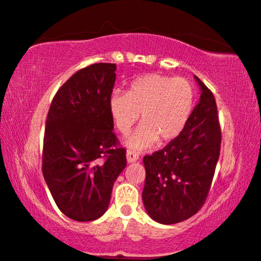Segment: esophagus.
Wrapping results in <instances>:
<instances>
[{"mask_svg":"<svg viewBox=\"0 0 261 261\" xmlns=\"http://www.w3.org/2000/svg\"><path fill=\"white\" fill-rule=\"evenodd\" d=\"M138 155L134 151H130V150H127L126 151V160H127V163H135L136 161H138Z\"/></svg>","mask_w":261,"mask_h":261,"instance_id":"esophagus-1","label":"esophagus"}]
</instances>
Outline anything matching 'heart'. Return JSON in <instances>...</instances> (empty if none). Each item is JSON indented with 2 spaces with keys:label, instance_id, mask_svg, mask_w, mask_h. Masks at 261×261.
<instances>
[{
  "label": "heart",
  "instance_id": "obj_1",
  "mask_svg": "<svg viewBox=\"0 0 261 261\" xmlns=\"http://www.w3.org/2000/svg\"><path fill=\"white\" fill-rule=\"evenodd\" d=\"M195 106L192 83L182 76L150 73L130 83L126 93L115 91L109 99V111L116 129L125 135L137 122L142 124L124 139L135 151L151 148L157 141L175 139L185 129Z\"/></svg>",
  "mask_w": 261,
  "mask_h": 261
}]
</instances>
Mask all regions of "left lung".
Segmentation results:
<instances>
[{
  "label": "left lung",
  "mask_w": 261,
  "mask_h": 261,
  "mask_svg": "<svg viewBox=\"0 0 261 261\" xmlns=\"http://www.w3.org/2000/svg\"><path fill=\"white\" fill-rule=\"evenodd\" d=\"M197 105L183 131L162 150L144 156L143 203L163 225L192 218L207 199L220 156L221 131L215 98L201 80Z\"/></svg>",
  "instance_id": "left-lung-1"
}]
</instances>
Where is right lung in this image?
<instances>
[{
    "label": "right lung",
    "instance_id": "1",
    "mask_svg": "<svg viewBox=\"0 0 261 261\" xmlns=\"http://www.w3.org/2000/svg\"><path fill=\"white\" fill-rule=\"evenodd\" d=\"M116 69L100 62L74 73L47 115L42 174L58 208L75 221L104 215L113 183L126 167L109 111Z\"/></svg>",
    "mask_w": 261,
    "mask_h": 261
}]
</instances>
